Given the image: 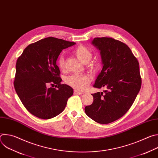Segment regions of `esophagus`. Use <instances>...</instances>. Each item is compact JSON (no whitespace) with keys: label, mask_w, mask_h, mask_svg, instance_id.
<instances>
[{"label":"esophagus","mask_w":158,"mask_h":158,"mask_svg":"<svg viewBox=\"0 0 158 158\" xmlns=\"http://www.w3.org/2000/svg\"><path fill=\"white\" fill-rule=\"evenodd\" d=\"M74 94H79V95H81V94H83L84 93L82 92H80V91H74Z\"/></svg>","instance_id":"obj_1"}]
</instances>
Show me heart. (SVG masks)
Masks as SVG:
<instances>
[{
	"label": "heart",
	"mask_w": 158,
	"mask_h": 158,
	"mask_svg": "<svg viewBox=\"0 0 158 158\" xmlns=\"http://www.w3.org/2000/svg\"><path fill=\"white\" fill-rule=\"evenodd\" d=\"M74 54L76 57L83 63L89 62L93 56L91 51L88 48L83 45H79L73 51ZM57 65L60 70L64 68V57L63 55H60L57 60ZM88 67L91 69H96L98 67V63L96 61L93 60L88 63ZM91 81V77L87 74H73L67 76L65 78L64 81L67 84L74 88L77 91H83L87 85Z\"/></svg>",
	"instance_id": "1"
}]
</instances>
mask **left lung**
<instances>
[{"label": "left lung", "mask_w": 158, "mask_h": 158, "mask_svg": "<svg viewBox=\"0 0 158 158\" xmlns=\"http://www.w3.org/2000/svg\"><path fill=\"white\" fill-rule=\"evenodd\" d=\"M92 44L100 51L102 69L94 87L106 89L93 94L94 101L85 107L90 118L109 124L123 116L133 104L141 86L139 62L124 43L110 37H96Z\"/></svg>", "instance_id": "obj_1"}]
</instances>
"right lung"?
<instances>
[{
  "label": "right lung",
  "mask_w": 158,
  "mask_h": 158,
  "mask_svg": "<svg viewBox=\"0 0 158 158\" xmlns=\"http://www.w3.org/2000/svg\"><path fill=\"white\" fill-rule=\"evenodd\" d=\"M74 44L47 37L29 45L18 58L14 88L22 103L32 115L49 119L64 110L74 91L69 85L60 84L56 61L63 49ZM54 84L57 88L48 87Z\"/></svg>",
  "instance_id": "add662e5"
}]
</instances>
